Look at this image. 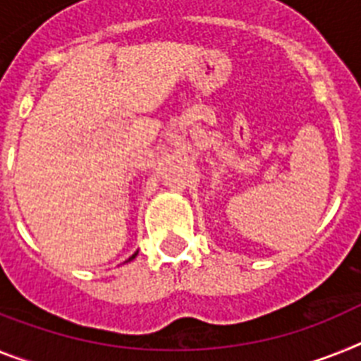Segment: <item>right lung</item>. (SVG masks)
I'll return each mask as SVG.
<instances>
[{
  "label": "right lung",
  "instance_id": "1",
  "mask_svg": "<svg viewBox=\"0 0 361 361\" xmlns=\"http://www.w3.org/2000/svg\"><path fill=\"white\" fill-rule=\"evenodd\" d=\"M135 255H137V253H135ZM135 255H132V257H130V259H128V260H132V259H135Z\"/></svg>",
  "mask_w": 361,
  "mask_h": 361
}]
</instances>
